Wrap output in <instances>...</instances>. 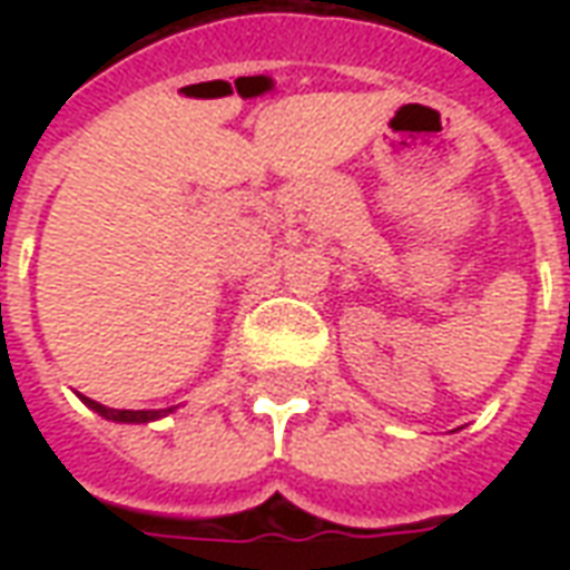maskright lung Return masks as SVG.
Masks as SVG:
<instances>
[{
	"label": "right lung",
	"instance_id": "obj_1",
	"mask_svg": "<svg viewBox=\"0 0 570 570\" xmlns=\"http://www.w3.org/2000/svg\"><path fill=\"white\" fill-rule=\"evenodd\" d=\"M85 403H88L94 412H100L104 419L125 421V424H146V421L164 415V412H146V409H137V412H134V409H109V406H100V403H94V400H88V396H85ZM167 412H170V409H167Z\"/></svg>",
	"mask_w": 570,
	"mask_h": 570
}]
</instances>
